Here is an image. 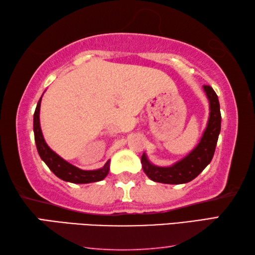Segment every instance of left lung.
I'll return each instance as SVG.
<instances>
[{"label": "left lung", "mask_w": 255, "mask_h": 255, "mask_svg": "<svg viewBox=\"0 0 255 255\" xmlns=\"http://www.w3.org/2000/svg\"><path fill=\"white\" fill-rule=\"evenodd\" d=\"M204 90L209 100L210 112L208 124L199 144L184 158L167 167L153 165L144 153L141 156V165L146 175L150 180L166 184L187 183L197 178L213 159L219 132H221V108H219L218 97L213 88L209 85H204Z\"/></svg>", "instance_id": "obj_1"}]
</instances>
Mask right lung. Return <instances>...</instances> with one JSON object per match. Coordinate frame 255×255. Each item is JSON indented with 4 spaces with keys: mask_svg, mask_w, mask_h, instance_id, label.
<instances>
[{
    "mask_svg": "<svg viewBox=\"0 0 255 255\" xmlns=\"http://www.w3.org/2000/svg\"><path fill=\"white\" fill-rule=\"evenodd\" d=\"M40 102L41 98L37 103L36 110H34L33 115V132H34V141H36L37 150L39 156L41 157L42 161L46 163V165L49 167V170L53 173L58 176L59 179L67 182L72 183H91V182H98L106 178L109 173V162L108 161L105 166L101 167L99 170L93 171H84L81 170L79 167L72 165L71 163L66 162L65 159H63L60 156H58L54 150L49 148V146L46 144L42 136L40 123H39V111H40Z\"/></svg>",
    "mask_w": 255,
    "mask_h": 255,
    "instance_id": "obj_1",
    "label": "right lung"
}]
</instances>
